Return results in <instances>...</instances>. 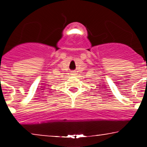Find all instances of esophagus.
Listing matches in <instances>:
<instances>
[{
	"mask_svg": "<svg viewBox=\"0 0 147 147\" xmlns=\"http://www.w3.org/2000/svg\"><path fill=\"white\" fill-rule=\"evenodd\" d=\"M75 72H72V74H71V75H73V76H74V75H75Z\"/></svg>",
	"mask_w": 147,
	"mask_h": 147,
	"instance_id": "esophagus-1",
	"label": "esophagus"
}]
</instances>
